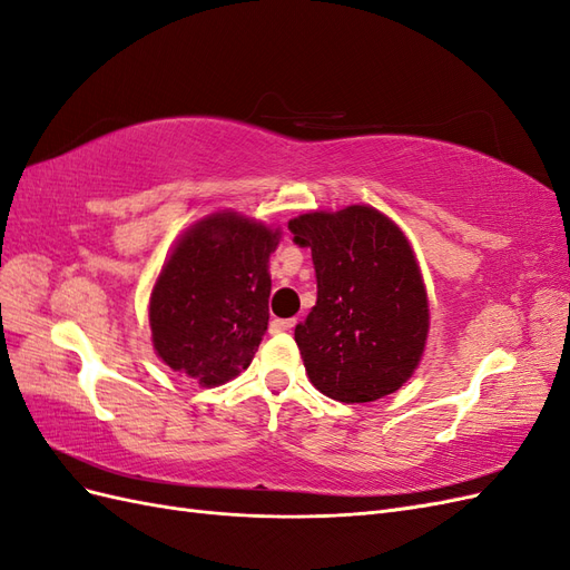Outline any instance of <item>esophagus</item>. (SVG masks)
Listing matches in <instances>:
<instances>
[{"label":"esophagus","mask_w":570,"mask_h":570,"mask_svg":"<svg viewBox=\"0 0 570 570\" xmlns=\"http://www.w3.org/2000/svg\"><path fill=\"white\" fill-rule=\"evenodd\" d=\"M297 325V318H273L271 333H289Z\"/></svg>","instance_id":"obj_1"}]
</instances>
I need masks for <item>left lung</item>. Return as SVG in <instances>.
<instances>
[{"mask_svg": "<svg viewBox=\"0 0 570 570\" xmlns=\"http://www.w3.org/2000/svg\"><path fill=\"white\" fill-rule=\"evenodd\" d=\"M312 249L318 297L295 327L308 381L344 404L400 390L425 350L430 308L406 235L373 206L312 212L289 220Z\"/></svg>", "mask_w": 570, "mask_h": 570, "instance_id": "8db88e82", "label": "left lung"}]
</instances>
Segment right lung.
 I'll return each mask as SVG.
<instances>
[{
    "mask_svg": "<svg viewBox=\"0 0 570 570\" xmlns=\"http://www.w3.org/2000/svg\"><path fill=\"white\" fill-rule=\"evenodd\" d=\"M281 230L216 212L166 258L149 297L154 352L168 368L216 387L243 373L268 327V258Z\"/></svg>",
    "mask_w": 570,
    "mask_h": 570,
    "instance_id": "add662e5",
    "label": "right lung"
}]
</instances>
